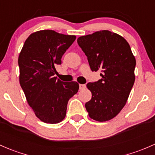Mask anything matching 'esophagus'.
Instances as JSON below:
<instances>
[{"instance_id":"1","label":"esophagus","mask_w":155,"mask_h":155,"mask_svg":"<svg viewBox=\"0 0 155 155\" xmlns=\"http://www.w3.org/2000/svg\"><path fill=\"white\" fill-rule=\"evenodd\" d=\"M79 89L81 90H83V89H86V85L85 84H79Z\"/></svg>"}]
</instances>
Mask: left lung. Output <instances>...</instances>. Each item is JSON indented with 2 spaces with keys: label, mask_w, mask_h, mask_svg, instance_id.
Segmentation results:
<instances>
[{
  "label": "left lung",
  "mask_w": 155,
  "mask_h": 155,
  "mask_svg": "<svg viewBox=\"0 0 155 155\" xmlns=\"http://www.w3.org/2000/svg\"><path fill=\"white\" fill-rule=\"evenodd\" d=\"M92 71L101 70V80L86 84L91 99L85 104L91 119L99 122L117 116L126 105L135 76V58L122 36L108 30L78 38Z\"/></svg>",
  "instance_id": "obj_1"
}]
</instances>
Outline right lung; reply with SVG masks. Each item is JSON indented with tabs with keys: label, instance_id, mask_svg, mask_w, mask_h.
<instances>
[{
	"label": "right lung",
	"instance_id": "right-lung-1",
	"mask_svg": "<svg viewBox=\"0 0 155 155\" xmlns=\"http://www.w3.org/2000/svg\"><path fill=\"white\" fill-rule=\"evenodd\" d=\"M75 39L53 30L38 31L28 37L20 52V84L36 117L46 124L64 119L68 101L79 89L75 81L63 82L54 77L55 66Z\"/></svg>",
	"mask_w": 155,
	"mask_h": 155
}]
</instances>
